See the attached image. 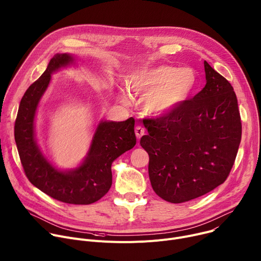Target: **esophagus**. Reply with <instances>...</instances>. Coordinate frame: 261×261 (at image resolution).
Segmentation results:
<instances>
[{"mask_svg": "<svg viewBox=\"0 0 261 261\" xmlns=\"http://www.w3.org/2000/svg\"><path fill=\"white\" fill-rule=\"evenodd\" d=\"M135 133H136L137 138L140 139L142 136L145 135V128L142 127L141 125H137V126H136V129H135Z\"/></svg>", "mask_w": 261, "mask_h": 261, "instance_id": "esophagus-1", "label": "esophagus"}]
</instances>
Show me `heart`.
<instances>
[{
    "label": "heart",
    "instance_id": "b5f03b06",
    "mask_svg": "<svg viewBox=\"0 0 261 261\" xmlns=\"http://www.w3.org/2000/svg\"><path fill=\"white\" fill-rule=\"evenodd\" d=\"M196 83V74L191 68L160 65L136 69L126 77L125 87L135 95L145 96L146 112L163 115L182 103L193 92ZM128 98L122 90L121 99L127 101Z\"/></svg>",
    "mask_w": 261,
    "mask_h": 261
}]
</instances>
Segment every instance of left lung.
<instances>
[{
    "label": "left lung",
    "instance_id": "1",
    "mask_svg": "<svg viewBox=\"0 0 261 261\" xmlns=\"http://www.w3.org/2000/svg\"><path fill=\"white\" fill-rule=\"evenodd\" d=\"M206 84L193 98L156 119H144L140 144L149 154L155 194L182 203L213 191L228 177L242 139L233 87L206 61Z\"/></svg>",
    "mask_w": 261,
    "mask_h": 261
}]
</instances>
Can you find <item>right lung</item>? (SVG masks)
<instances>
[{
	"label": "right lung",
	"instance_id": "right-lung-1",
	"mask_svg": "<svg viewBox=\"0 0 261 261\" xmlns=\"http://www.w3.org/2000/svg\"><path fill=\"white\" fill-rule=\"evenodd\" d=\"M73 56L56 54L41 76L24 92L14 124V138L24 174L30 182L49 197L69 204H91L112 186V163L136 145L135 119L101 121L83 164L70 171H59L42 155L35 139L34 119L39 100L50 74L72 64Z\"/></svg>",
	"mask_w": 261,
	"mask_h": 261
}]
</instances>
